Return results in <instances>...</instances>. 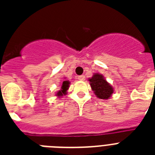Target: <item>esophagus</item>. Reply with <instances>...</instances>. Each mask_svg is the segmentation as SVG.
Instances as JSON below:
<instances>
[{
    "instance_id": "1",
    "label": "esophagus",
    "mask_w": 155,
    "mask_h": 155,
    "mask_svg": "<svg viewBox=\"0 0 155 155\" xmlns=\"http://www.w3.org/2000/svg\"><path fill=\"white\" fill-rule=\"evenodd\" d=\"M78 78L80 81H84L85 80V76H84V75H80V76H78Z\"/></svg>"
}]
</instances>
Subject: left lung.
Segmentation results:
<instances>
[{"label": "left lung", "mask_w": 155, "mask_h": 155, "mask_svg": "<svg viewBox=\"0 0 155 155\" xmlns=\"http://www.w3.org/2000/svg\"><path fill=\"white\" fill-rule=\"evenodd\" d=\"M91 90L97 98L100 99L108 100L112 97L114 88L107 81L105 80L104 76L99 73H94L91 78H88Z\"/></svg>", "instance_id": "8db88e82"}]
</instances>
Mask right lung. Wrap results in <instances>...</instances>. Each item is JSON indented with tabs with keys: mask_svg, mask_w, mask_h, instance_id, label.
I'll return each mask as SVG.
<instances>
[{
	"mask_svg": "<svg viewBox=\"0 0 155 155\" xmlns=\"http://www.w3.org/2000/svg\"><path fill=\"white\" fill-rule=\"evenodd\" d=\"M70 84H71V82L68 80H66V78H64V81L61 84V89L56 93V96H57L58 98H61L62 96L67 94L68 90L70 87Z\"/></svg>",
	"mask_w": 155,
	"mask_h": 155,
	"instance_id": "add662e5",
	"label": "right lung"
}]
</instances>
